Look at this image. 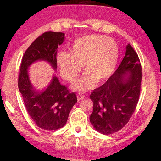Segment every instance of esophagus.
Listing matches in <instances>:
<instances>
[{"instance_id":"34e87169","label":"esophagus","mask_w":161,"mask_h":161,"mask_svg":"<svg viewBox=\"0 0 161 161\" xmlns=\"http://www.w3.org/2000/svg\"><path fill=\"white\" fill-rule=\"evenodd\" d=\"M85 98V95H82L81 93H79L77 95V99L78 101H80V100H82L83 99Z\"/></svg>"}]
</instances>
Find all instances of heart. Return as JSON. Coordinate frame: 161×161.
Listing matches in <instances>:
<instances>
[{
	"label": "heart",
	"instance_id": "1",
	"mask_svg": "<svg viewBox=\"0 0 161 161\" xmlns=\"http://www.w3.org/2000/svg\"><path fill=\"white\" fill-rule=\"evenodd\" d=\"M118 56V47L113 39L91 35L76 39L70 47V53H58L57 64L61 76L70 82L76 79L83 65L85 74L72 88L86 91L93 88L96 81L103 83L109 79L115 69Z\"/></svg>",
	"mask_w": 161,
	"mask_h": 161
}]
</instances>
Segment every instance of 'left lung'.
Here are the masks:
<instances>
[{
    "instance_id": "1",
    "label": "left lung",
    "mask_w": 161,
    "mask_h": 161,
    "mask_svg": "<svg viewBox=\"0 0 161 161\" xmlns=\"http://www.w3.org/2000/svg\"><path fill=\"white\" fill-rule=\"evenodd\" d=\"M118 69L105 84L91 92L93 110L91 124L98 132L109 135L127 124L139 100L142 67L137 53L131 45Z\"/></svg>"
}]
</instances>
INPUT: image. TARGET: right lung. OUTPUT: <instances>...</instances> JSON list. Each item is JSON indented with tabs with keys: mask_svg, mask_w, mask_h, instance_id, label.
<instances>
[{
	"mask_svg": "<svg viewBox=\"0 0 161 161\" xmlns=\"http://www.w3.org/2000/svg\"><path fill=\"white\" fill-rule=\"evenodd\" d=\"M61 32L43 33L34 41L24 53L19 75L18 87L26 109L39 128L54 130L64 127L70 110L77 102L75 92H70L53 75L45 89H35L29 76V67L37 61H46L56 70L58 46L64 42Z\"/></svg>",
	"mask_w": 161,
	"mask_h": 161,
	"instance_id": "obj_1",
	"label": "right lung"
}]
</instances>
